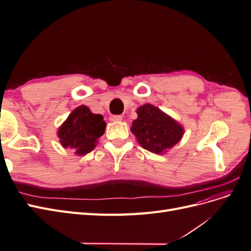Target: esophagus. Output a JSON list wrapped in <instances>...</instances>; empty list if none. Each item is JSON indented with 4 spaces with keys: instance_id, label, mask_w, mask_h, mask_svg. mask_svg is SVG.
<instances>
[{
    "instance_id": "1",
    "label": "esophagus",
    "mask_w": 251,
    "mask_h": 251,
    "mask_svg": "<svg viewBox=\"0 0 251 251\" xmlns=\"http://www.w3.org/2000/svg\"><path fill=\"white\" fill-rule=\"evenodd\" d=\"M110 120L113 121V123H119V121L123 120V116H120V115H114V116H111V117H110Z\"/></svg>"
}]
</instances>
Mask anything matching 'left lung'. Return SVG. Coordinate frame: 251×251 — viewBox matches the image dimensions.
<instances>
[{
    "instance_id": "8db88e82",
    "label": "left lung",
    "mask_w": 251,
    "mask_h": 251,
    "mask_svg": "<svg viewBox=\"0 0 251 251\" xmlns=\"http://www.w3.org/2000/svg\"><path fill=\"white\" fill-rule=\"evenodd\" d=\"M138 117L133 120L131 132L140 146L154 154H164L181 140L184 127L177 120L151 103L136 111Z\"/></svg>"
}]
</instances>
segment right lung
I'll list each match as a JSON object with an SVG mask.
<instances>
[{
  "mask_svg": "<svg viewBox=\"0 0 251 251\" xmlns=\"http://www.w3.org/2000/svg\"><path fill=\"white\" fill-rule=\"evenodd\" d=\"M107 124L100 114H94L87 105L74 109L57 130L64 149H73L75 155L83 156L93 151L104 133Z\"/></svg>",
  "mask_w": 251,
  "mask_h": 251,
  "instance_id": "1",
  "label": "right lung"
}]
</instances>
